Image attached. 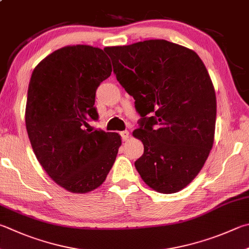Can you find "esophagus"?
Segmentation results:
<instances>
[{
  "label": "esophagus",
  "mask_w": 249,
  "mask_h": 249,
  "mask_svg": "<svg viewBox=\"0 0 249 249\" xmlns=\"http://www.w3.org/2000/svg\"><path fill=\"white\" fill-rule=\"evenodd\" d=\"M122 139H123V142H126L129 138V132L128 130H123V132L120 133Z\"/></svg>",
  "instance_id": "obj_1"
}]
</instances>
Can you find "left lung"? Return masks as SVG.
Returning a JSON list of instances; mask_svg holds the SVG:
<instances>
[{
  "instance_id": "left-lung-1",
  "label": "left lung",
  "mask_w": 249,
  "mask_h": 249,
  "mask_svg": "<svg viewBox=\"0 0 249 249\" xmlns=\"http://www.w3.org/2000/svg\"><path fill=\"white\" fill-rule=\"evenodd\" d=\"M105 50L142 116L133 132L143 143L136 170L153 191L179 192L213 146L216 99L205 64L193 50L160 39Z\"/></svg>"
}]
</instances>
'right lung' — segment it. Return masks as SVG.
<instances>
[{"mask_svg": "<svg viewBox=\"0 0 249 249\" xmlns=\"http://www.w3.org/2000/svg\"><path fill=\"white\" fill-rule=\"evenodd\" d=\"M111 71L103 50L77 44L44 57L31 75L25 112L31 147L47 174L69 192L100 186L122 144L117 133L85 129L98 120L96 90Z\"/></svg>", "mask_w": 249, "mask_h": 249, "instance_id": "right-lung-1", "label": "right lung"}]
</instances>
